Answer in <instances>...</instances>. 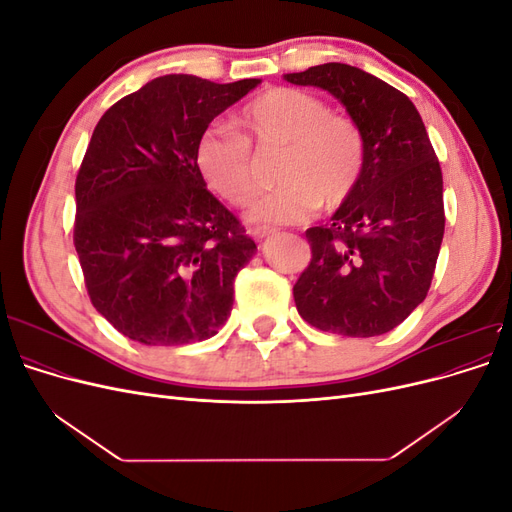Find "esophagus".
I'll return each mask as SVG.
<instances>
[{"instance_id":"34e87169","label":"esophagus","mask_w":512,"mask_h":512,"mask_svg":"<svg viewBox=\"0 0 512 512\" xmlns=\"http://www.w3.org/2000/svg\"><path fill=\"white\" fill-rule=\"evenodd\" d=\"M271 232H273L271 228H254V230H252V239H254V241H262V239H267V237L271 235Z\"/></svg>"}]
</instances>
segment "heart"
Wrapping results in <instances>:
<instances>
[{
	"mask_svg": "<svg viewBox=\"0 0 512 512\" xmlns=\"http://www.w3.org/2000/svg\"><path fill=\"white\" fill-rule=\"evenodd\" d=\"M243 136L222 123L196 143V164L209 188L243 207L258 192L260 151L282 149L275 166L280 190L247 211L256 226L301 224L322 207L333 211L354 194L365 168V136L350 115L329 111L318 96L294 87L262 91L239 115Z\"/></svg>",
	"mask_w": 512,
	"mask_h": 512,
	"instance_id": "1",
	"label": "heart"
}]
</instances>
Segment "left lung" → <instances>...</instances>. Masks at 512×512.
<instances>
[{
    "mask_svg": "<svg viewBox=\"0 0 512 512\" xmlns=\"http://www.w3.org/2000/svg\"><path fill=\"white\" fill-rule=\"evenodd\" d=\"M329 91L365 136V168L329 224L305 230L312 258L292 288L312 327L374 337L427 297L444 237L442 168L406 94L348 64L284 74Z\"/></svg>",
    "mask_w": 512,
    "mask_h": 512,
    "instance_id": "8db88e82",
    "label": "left lung"
}]
</instances>
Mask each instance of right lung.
Masks as SVG:
<instances>
[{
  "instance_id": "obj_1",
  "label": "right lung",
  "mask_w": 512,
  "mask_h": 512,
  "mask_svg": "<svg viewBox=\"0 0 512 512\" xmlns=\"http://www.w3.org/2000/svg\"><path fill=\"white\" fill-rule=\"evenodd\" d=\"M258 83L166 74L115 102L91 134L74 247L91 305L134 342H203L230 316L256 243L207 190L196 143Z\"/></svg>"
}]
</instances>
